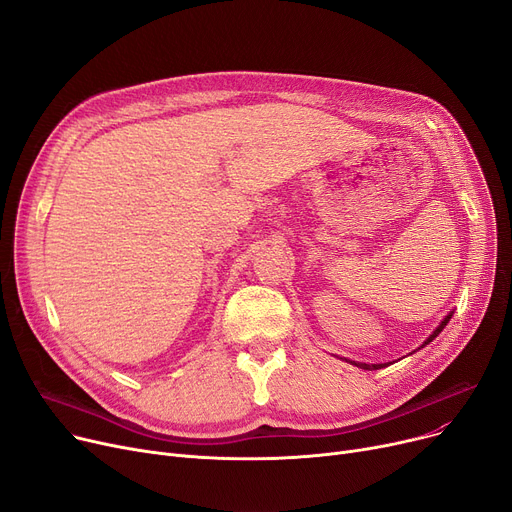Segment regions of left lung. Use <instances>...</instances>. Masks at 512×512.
Masks as SVG:
<instances>
[{
  "mask_svg": "<svg viewBox=\"0 0 512 512\" xmlns=\"http://www.w3.org/2000/svg\"><path fill=\"white\" fill-rule=\"evenodd\" d=\"M450 317H452V313L444 317L442 324H440V326L434 330V334H432V336H429V338L425 340V344L432 342V340H434V338H436V336H438V334H440V332L446 328V324H448V321H450ZM351 363H353V365H357V367H361V369H369V371H371V369H382V367H386V365H365V363H355V361H351Z\"/></svg>",
  "mask_w": 512,
  "mask_h": 512,
  "instance_id": "obj_1",
  "label": "left lung"
}]
</instances>
